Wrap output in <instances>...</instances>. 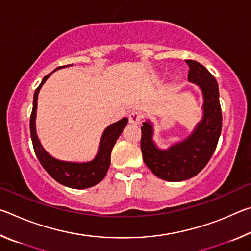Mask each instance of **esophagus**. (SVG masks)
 <instances>
[{
	"instance_id": "1",
	"label": "esophagus",
	"mask_w": 251,
	"mask_h": 251,
	"mask_svg": "<svg viewBox=\"0 0 251 251\" xmlns=\"http://www.w3.org/2000/svg\"><path fill=\"white\" fill-rule=\"evenodd\" d=\"M128 120L131 124H139L142 122V115L138 112H131L128 115Z\"/></svg>"
}]
</instances>
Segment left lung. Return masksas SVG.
<instances>
[{
    "mask_svg": "<svg viewBox=\"0 0 251 251\" xmlns=\"http://www.w3.org/2000/svg\"><path fill=\"white\" fill-rule=\"evenodd\" d=\"M188 80L201 87L202 93V118L184 141L160 150L152 141V125L143 123L141 148L146 166L160 178L168 181L189 179L202 171L217 147L222 133V107L219 103L217 80L201 63L187 59Z\"/></svg>",
    "mask_w": 251,
    "mask_h": 251,
    "instance_id": "obj_1",
    "label": "left lung"
}]
</instances>
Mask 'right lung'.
<instances>
[{
    "mask_svg": "<svg viewBox=\"0 0 251 251\" xmlns=\"http://www.w3.org/2000/svg\"><path fill=\"white\" fill-rule=\"evenodd\" d=\"M66 66L57 67L56 70ZM56 70H54L53 72ZM50 74L46 75L42 79L40 86L36 88L35 93H34L33 109L31 114V120H29V129H31V138L34 151H35L36 157L39 158L43 168L50 174V177H53L59 184L74 189L90 188V187L99 184L105 177L110 165V152H112V150L114 145H115L117 138L120 137L123 129L127 125L128 120L124 117L121 121L106 127L103 135H101L99 151H97V155L93 160L87 161V163H73V161H64L54 158L42 146V144L39 141V137L36 135L35 128L37 96H39L41 87L43 86V84L50 77Z\"/></svg>",
    "mask_w": 251,
    "mask_h": 251,
    "instance_id": "add662e5",
    "label": "right lung"
}]
</instances>
